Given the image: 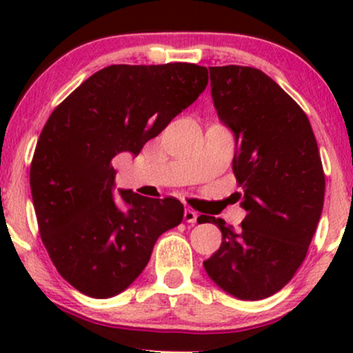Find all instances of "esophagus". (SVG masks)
I'll return each mask as SVG.
<instances>
[{
	"label": "esophagus",
	"instance_id": "obj_1",
	"mask_svg": "<svg viewBox=\"0 0 353 353\" xmlns=\"http://www.w3.org/2000/svg\"><path fill=\"white\" fill-rule=\"evenodd\" d=\"M197 212H194L192 209H185L184 210V221L188 222V224H196L197 222Z\"/></svg>",
	"mask_w": 353,
	"mask_h": 353
}]
</instances>
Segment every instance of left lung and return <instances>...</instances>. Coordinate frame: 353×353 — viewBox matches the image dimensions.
<instances>
[{
	"instance_id": "8db88e82",
	"label": "left lung",
	"mask_w": 353,
	"mask_h": 353,
	"mask_svg": "<svg viewBox=\"0 0 353 353\" xmlns=\"http://www.w3.org/2000/svg\"><path fill=\"white\" fill-rule=\"evenodd\" d=\"M209 72L219 119L236 136L232 171L247 216L239 230L222 219H197L222 232L204 269L228 294L261 301L302 265L323 209L325 174L309 117L274 79L234 64Z\"/></svg>"
}]
</instances>
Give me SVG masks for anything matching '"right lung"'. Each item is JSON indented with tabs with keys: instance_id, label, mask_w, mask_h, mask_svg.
I'll list each match as a JSON object with an SVG mask.
<instances>
[{
	"instance_id": "right-lung-1",
	"label": "right lung",
	"mask_w": 353,
	"mask_h": 353,
	"mask_svg": "<svg viewBox=\"0 0 353 353\" xmlns=\"http://www.w3.org/2000/svg\"><path fill=\"white\" fill-rule=\"evenodd\" d=\"M208 68L189 63L112 64L88 78L48 117L30 169L41 241L61 277L108 299L128 289L157 237L176 228L184 205L121 190L112 199L119 152L139 154L208 86Z\"/></svg>"
}]
</instances>
